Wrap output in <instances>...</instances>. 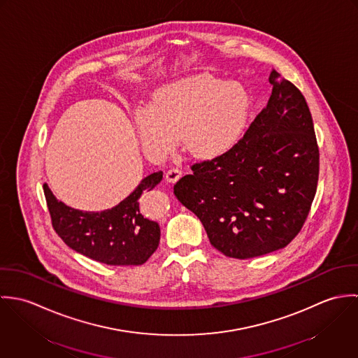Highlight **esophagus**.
Returning a JSON list of instances; mask_svg holds the SVG:
<instances>
[{
	"mask_svg": "<svg viewBox=\"0 0 358 358\" xmlns=\"http://www.w3.org/2000/svg\"><path fill=\"white\" fill-rule=\"evenodd\" d=\"M180 176H182V169H180L179 166H171V168L166 171V173H165L166 180H168V182H172V183H175Z\"/></svg>",
	"mask_w": 358,
	"mask_h": 358,
	"instance_id": "34e87169",
	"label": "esophagus"
}]
</instances>
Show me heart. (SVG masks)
<instances>
[{
    "instance_id": "heart-1",
    "label": "heart",
    "mask_w": 358,
    "mask_h": 358,
    "mask_svg": "<svg viewBox=\"0 0 358 358\" xmlns=\"http://www.w3.org/2000/svg\"><path fill=\"white\" fill-rule=\"evenodd\" d=\"M251 101L247 90L213 76H194L159 88L152 104L135 110V125L145 152L162 158L176 146L192 157L212 159L241 139Z\"/></svg>"
}]
</instances>
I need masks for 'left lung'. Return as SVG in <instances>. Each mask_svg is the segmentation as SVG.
I'll return each mask as SVG.
<instances>
[{
	"mask_svg": "<svg viewBox=\"0 0 358 358\" xmlns=\"http://www.w3.org/2000/svg\"><path fill=\"white\" fill-rule=\"evenodd\" d=\"M244 136L227 153L193 164L173 186L223 255L250 259L287 247L317 192L320 153L302 92L280 73Z\"/></svg>",
	"mask_w": 358,
	"mask_h": 358,
	"instance_id": "obj_1",
	"label": "left lung"
}]
</instances>
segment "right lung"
Instances as JSON below:
<instances>
[{"label": "right lung", "mask_w": 358, "mask_h": 358, "mask_svg": "<svg viewBox=\"0 0 358 358\" xmlns=\"http://www.w3.org/2000/svg\"><path fill=\"white\" fill-rule=\"evenodd\" d=\"M162 171L142 179L138 187L111 209L88 212L59 201L47 183L44 194L56 234L81 255L110 266L143 264L158 248L159 226L141 209V196L161 182Z\"/></svg>", "instance_id": "add662e5"}]
</instances>
